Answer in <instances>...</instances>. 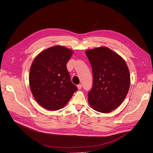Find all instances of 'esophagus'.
<instances>
[{"instance_id": "obj_1", "label": "esophagus", "mask_w": 153, "mask_h": 153, "mask_svg": "<svg viewBox=\"0 0 153 153\" xmlns=\"http://www.w3.org/2000/svg\"><path fill=\"white\" fill-rule=\"evenodd\" d=\"M82 85L81 84H79V85H77V87H78V89H79V90L82 89Z\"/></svg>"}]
</instances>
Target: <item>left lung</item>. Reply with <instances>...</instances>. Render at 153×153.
I'll return each mask as SVG.
<instances>
[{
    "instance_id": "left-lung-1",
    "label": "left lung",
    "mask_w": 153,
    "mask_h": 153,
    "mask_svg": "<svg viewBox=\"0 0 153 153\" xmlns=\"http://www.w3.org/2000/svg\"><path fill=\"white\" fill-rule=\"evenodd\" d=\"M93 75V85L88 92L91 107L101 113H109L121 105L130 85L129 69L119 55L107 47L86 50Z\"/></svg>"
}]
</instances>
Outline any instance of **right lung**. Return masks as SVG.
Segmentation results:
<instances>
[{"label":"right lung","mask_w":153,"mask_h":153,"mask_svg":"<svg viewBox=\"0 0 153 153\" xmlns=\"http://www.w3.org/2000/svg\"><path fill=\"white\" fill-rule=\"evenodd\" d=\"M72 55L71 50L57 45L41 52L32 62L29 74L30 91L44 108H62L77 91L66 67Z\"/></svg>","instance_id":"add662e5"}]
</instances>
